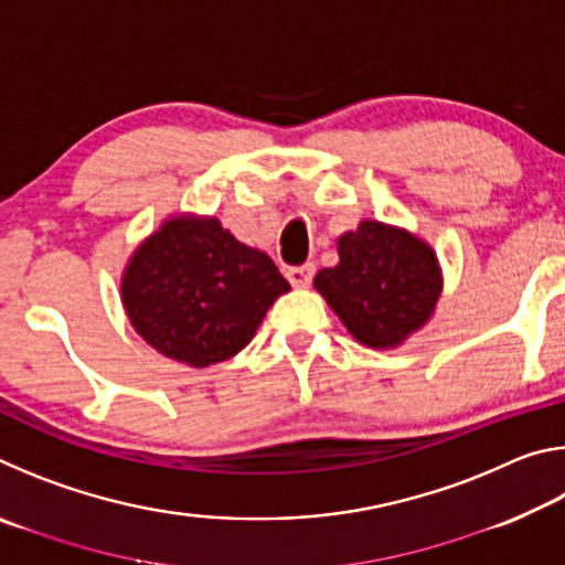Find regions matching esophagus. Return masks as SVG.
Masks as SVG:
<instances>
[{
	"instance_id": "esophagus-1",
	"label": "esophagus",
	"mask_w": 565,
	"mask_h": 565,
	"mask_svg": "<svg viewBox=\"0 0 565 565\" xmlns=\"http://www.w3.org/2000/svg\"><path fill=\"white\" fill-rule=\"evenodd\" d=\"M313 271H317V266H313V264L291 266V269L286 271V279H289L294 286H299V289H303V286H309V284H311V279H313Z\"/></svg>"
}]
</instances>
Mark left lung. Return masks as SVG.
Returning a JSON list of instances; mask_svg holds the SVG:
<instances>
[{
	"instance_id": "obj_1",
	"label": "left lung",
	"mask_w": 565,
	"mask_h": 565,
	"mask_svg": "<svg viewBox=\"0 0 565 565\" xmlns=\"http://www.w3.org/2000/svg\"><path fill=\"white\" fill-rule=\"evenodd\" d=\"M441 266L406 228L361 222L339 238V264L321 269L317 291L363 347L394 349L431 319Z\"/></svg>"
}]
</instances>
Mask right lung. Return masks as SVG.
<instances>
[{
	"label": "right lung",
	"mask_w": 565,
	"mask_h": 565,
	"mask_svg": "<svg viewBox=\"0 0 565 565\" xmlns=\"http://www.w3.org/2000/svg\"><path fill=\"white\" fill-rule=\"evenodd\" d=\"M289 289L264 252L238 242L216 216L194 214L167 218L121 276L134 331L194 369L236 356Z\"/></svg>",
	"instance_id": "1"
}]
</instances>
